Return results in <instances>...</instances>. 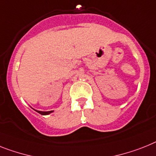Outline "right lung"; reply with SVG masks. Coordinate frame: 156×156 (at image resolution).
<instances>
[{
    "mask_svg": "<svg viewBox=\"0 0 156 156\" xmlns=\"http://www.w3.org/2000/svg\"><path fill=\"white\" fill-rule=\"evenodd\" d=\"M36 112H38L41 115H48L50 114V113H51L53 111H48V112H43V111H38V110H36Z\"/></svg>",
    "mask_w": 156,
    "mask_h": 156,
    "instance_id": "1",
    "label": "right lung"
}]
</instances>
